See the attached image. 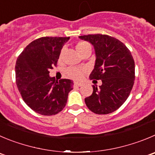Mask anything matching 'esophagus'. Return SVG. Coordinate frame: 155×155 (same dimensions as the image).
Returning a JSON list of instances; mask_svg holds the SVG:
<instances>
[{
	"instance_id": "34e87169",
	"label": "esophagus",
	"mask_w": 155,
	"mask_h": 155,
	"mask_svg": "<svg viewBox=\"0 0 155 155\" xmlns=\"http://www.w3.org/2000/svg\"><path fill=\"white\" fill-rule=\"evenodd\" d=\"M74 85L77 87H81L83 86V83H81V82H74Z\"/></svg>"
}]
</instances>
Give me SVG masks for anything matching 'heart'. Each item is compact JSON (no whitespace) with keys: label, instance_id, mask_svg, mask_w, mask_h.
Masks as SVG:
<instances>
[{"label":"heart","instance_id":"b5f03b06","mask_svg":"<svg viewBox=\"0 0 155 155\" xmlns=\"http://www.w3.org/2000/svg\"><path fill=\"white\" fill-rule=\"evenodd\" d=\"M91 45L86 42H80L76 45V49L78 50L79 53H81L85 48H89ZM67 73L69 77H71V78L75 79V80H80L83 77L84 70L81 68H70L68 69Z\"/></svg>","mask_w":155,"mask_h":155}]
</instances>
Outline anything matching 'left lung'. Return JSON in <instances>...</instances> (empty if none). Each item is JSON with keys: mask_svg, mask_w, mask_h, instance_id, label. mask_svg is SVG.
Instances as JSON below:
<instances>
[{"mask_svg": "<svg viewBox=\"0 0 155 155\" xmlns=\"http://www.w3.org/2000/svg\"><path fill=\"white\" fill-rule=\"evenodd\" d=\"M92 44L96 61L90 79L102 81L97 87L93 85V94L85 98V104L96 114L116 111L130 94L135 81V61L127 47L119 39L107 35L79 36Z\"/></svg>", "mask_w": 155, "mask_h": 155, "instance_id": "left-lung-1", "label": "left lung"}]
</instances>
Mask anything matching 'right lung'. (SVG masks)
Masks as SVG:
<instances>
[{"mask_svg": "<svg viewBox=\"0 0 155 155\" xmlns=\"http://www.w3.org/2000/svg\"><path fill=\"white\" fill-rule=\"evenodd\" d=\"M70 37H42L32 41L17 58L16 83L22 98L33 111L44 116L55 115L65 107L73 81H55L49 76L56 66L61 50Z\"/></svg>", "mask_w": 155, "mask_h": 155, "instance_id": "1", "label": "right lung"}]
</instances>
